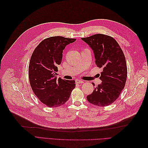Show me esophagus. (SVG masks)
<instances>
[{
    "label": "esophagus",
    "instance_id": "34e87169",
    "mask_svg": "<svg viewBox=\"0 0 148 148\" xmlns=\"http://www.w3.org/2000/svg\"><path fill=\"white\" fill-rule=\"evenodd\" d=\"M76 83H78V84H79V83H83V82L81 79H77V80H76Z\"/></svg>",
    "mask_w": 148,
    "mask_h": 148
}]
</instances>
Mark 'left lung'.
Wrapping results in <instances>:
<instances>
[{
    "label": "left lung",
    "mask_w": 148,
    "mask_h": 148,
    "mask_svg": "<svg viewBox=\"0 0 148 148\" xmlns=\"http://www.w3.org/2000/svg\"><path fill=\"white\" fill-rule=\"evenodd\" d=\"M82 39L92 49L97 66L102 69L99 77L102 82L87 96V100L93 105L107 106L117 99L126 83L124 53L115 39L109 36L96 34Z\"/></svg>",
    "instance_id": "1"
}]
</instances>
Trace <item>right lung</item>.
I'll use <instances>...</instances> for the list:
<instances>
[{"label":"right lung","instance_id":"obj_1","mask_svg":"<svg viewBox=\"0 0 148 148\" xmlns=\"http://www.w3.org/2000/svg\"><path fill=\"white\" fill-rule=\"evenodd\" d=\"M75 41L62 36L46 38L35 48L31 57L28 69L31 87L39 101L49 107L64 105L75 88V80L57 79L56 77L63 50Z\"/></svg>","mask_w":148,"mask_h":148}]
</instances>
